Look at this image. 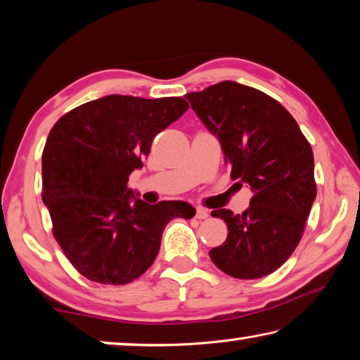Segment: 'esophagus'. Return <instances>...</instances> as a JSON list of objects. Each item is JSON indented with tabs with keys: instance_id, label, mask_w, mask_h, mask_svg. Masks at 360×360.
Returning a JSON list of instances; mask_svg holds the SVG:
<instances>
[{
	"instance_id": "34e87169",
	"label": "esophagus",
	"mask_w": 360,
	"mask_h": 360,
	"mask_svg": "<svg viewBox=\"0 0 360 360\" xmlns=\"http://www.w3.org/2000/svg\"><path fill=\"white\" fill-rule=\"evenodd\" d=\"M208 216H210V212L205 208H197V212H195V217L200 219V221H202V219H206Z\"/></svg>"
}]
</instances>
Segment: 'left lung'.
<instances>
[{"instance_id":"1","label":"left lung","mask_w":360,"mask_h":360,"mask_svg":"<svg viewBox=\"0 0 360 360\" xmlns=\"http://www.w3.org/2000/svg\"><path fill=\"white\" fill-rule=\"evenodd\" d=\"M186 98L221 143L231 179L252 191L241 214L211 212L229 233L210 257L233 278L270 275L295 251L316 198L311 146L288 109L257 89L224 81Z\"/></svg>"}]
</instances>
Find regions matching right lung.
<instances>
[{"label": "right lung", "instance_id": "right-lung-1", "mask_svg": "<svg viewBox=\"0 0 360 360\" xmlns=\"http://www.w3.org/2000/svg\"><path fill=\"white\" fill-rule=\"evenodd\" d=\"M181 96L108 95L65 114L42 152V202L76 270L100 284H129L155 260L165 225L192 219L187 202L149 205L127 188L152 139L187 111Z\"/></svg>", "mask_w": 360, "mask_h": 360}]
</instances>
